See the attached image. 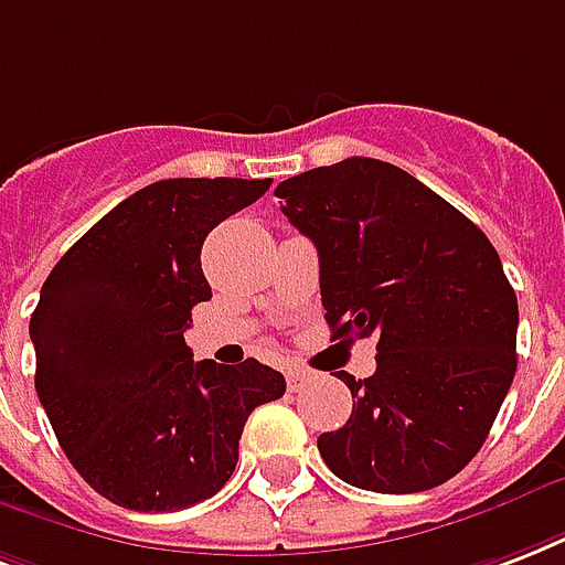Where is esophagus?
I'll return each mask as SVG.
<instances>
[{
  "label": "esophagus",
  "mask_w": 565,
  "mask_h": 565,
  "mask_svg": "<svg viewBox=\"0 0 565 565\" xmlns=\"http://www.w3.org/2000/svg\"><path fill=\"white\" fill-rule=\"evenodd\" d=\"M311 382H313V376L308 373V370H290V373H287V385H290L292 394H296V391H301L305 385H311Z\"/></svg>",
  "instance_id": "esophagus-1"
}]
</instances>
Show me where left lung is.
<instances>
[{"label": "left lung", "mask_w": 565, "mask_h": 565, "mask_svg": "<svg viewBox=\"0 0 565 565\" xmlns=\"http://www.w3.org/2000/svg\"><path fill=\"white\" fill-rule=\"evenodd\" d=\"M317 245L331 338H376V373H338L352 417L317 438L343 483L436 489L483 447L515 376L519 301L489 236L403 168L350 157L275 189Z\"/></svg>", "instance_id": "1"}]
</instances>
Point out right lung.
Returning a JSON list of instances; mask_svg holds the SVG:
<instances>
[{
	"label": "right lung",
	"mask_w": 565,
	"mask_h": 565,
	"mask_svg": "<svg viewBox=\"0 0 565 565\" xmlns=\"http://www.w3.org/2000/svg\"><path fill=\"white\" fill-rule=\"evenodd\" d=\"M273 180L174 178L139 189L67 248L29 322L34 387L94 492L178 512L231 480L254 408L287 382L260 361H192L186 329L213 299L201 245Z\"/></svg>",
	"instance_id": "add662e5"
}]
</instances>
